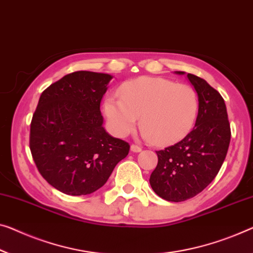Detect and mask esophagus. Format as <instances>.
Here are the masks:
<instances>
[{
  "label": "esophagus",
  "mask_w": 253,
  "mask_h": 253,
  "mask_svg": "<svg viewBox=\"0 0 253 253\" xmlns=\"http://www.w3.org/2000/svg\"><path fill=\"white\" fill-rule=\"evenodd\" d=\"M130 150L133 151V152H135V153H138V152H141V151H142V148H141V146H138V145L131 144L130 145Z\"/></svg>",
  "instance_id": "34e87169"
}]
</instances>
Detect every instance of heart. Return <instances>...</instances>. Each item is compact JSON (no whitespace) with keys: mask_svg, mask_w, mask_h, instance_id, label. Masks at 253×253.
I'll return each mask as SVG.
<instances>
[{"mask_svg":"<svg viewBox=\"0 0 253 253\" xmlns=\"http://www.w3.org/2000/svg\"><path fill=\"white\" fill-rule=\"evenodd\" d=\"M119 94L104 101V115L117 136L130 134L141 117L143 136L158 145L171 144L185 137L197 120L198 95L188 85L141 77L125 83Z\"/></svg>","mask_w":253,"mask_h":253,"instance_id":"1","label":"heart"}]
</instances>
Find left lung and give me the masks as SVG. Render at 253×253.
Instances as JSON below:
<instances>
[{
  "label": "left lung",
  "mask_w": 253,
  "mask_h": 253,
  "mask_svg": "<svg viewBox=\"0 0 253 253\" xmlns=\"http://www.w3.org/2000/svg\"><path fill=\"white\" fill-rule=\"evenodd\" d=\"M185 75L184 71H175ZM198 94L195 126L182 141L157 151L158 165L150 177L152 190L167 201L180 202L202 192L214 179L231 142L224 99L205 79L187 74Z\"/></svg>",
  "instance_id": "left-lung-1"
}]
</instances>
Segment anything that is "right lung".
I'll list each match as a JSON object with an SVG mask.
<instances>
[{
    "label": "right lung",
    "mask_w": 253,
    "mask_h": 253,
    "mask_svg": "<svg viewBox=\"0 0 253 253\" xmlns=\"http://www.w3.org/2000/svg\"><path fill=\"white\" fill-rule=\"evenodd\" d=\"M109 74L76 71L48 86L30 124L29 146L44 179L68 195L102 187L129 144L103 127L100 104Z\"/></svg>",
    "instance_id": "obj_1"
}]
</instances>
